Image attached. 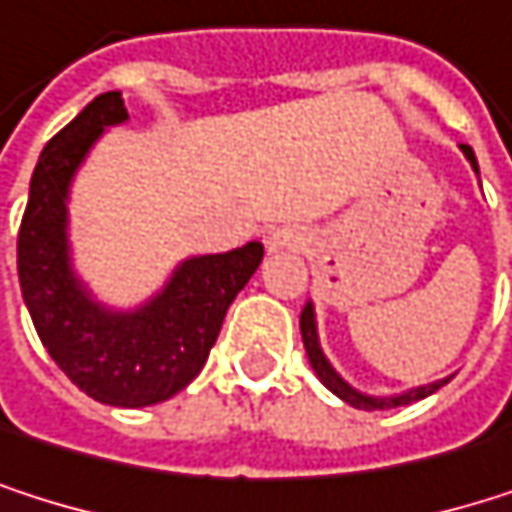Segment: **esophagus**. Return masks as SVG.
<instances>
[{"label": "esophagus", "instance_id": "1", "mask_svg": "<svg viewBox=\"0 0 512 512\" xmlns=\"http://www.w3.org/2000/svg\"><path fill=\"white\" fill-rule=\"evenodd\" d=\"M302 249V234L293 231V228H278L266 237V252L275 255V252H296Z\"/></svg>", "mask_w": 512, "mask_h": 512}]
</instances>
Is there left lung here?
<instances>
[{"instance_id":"left-lung-1","label":"left lung","mask_w":512,"mask_h":512,"mask_svg":"<svg viewBox=\"0 0 512 512\" xmlns=\"http://www.w3.org/2000/svg\"><path fill=\"white\" fill-rule=\"evenodd\" d=\"M460 151L465 154V159L471 162L474 174H480L474 151H471L468 145H460ZM299 329H302V344H305V353H308V361H311V367H314L317 379H320V382H323L335 397H341L344 403H350V406H356V409H364V412L409 406V403H415V400H424V397L436 394L442 385H448V382H451V376H445V379H436V382H427V385L409 388V391H403V394H388V397L364 394V391L353 388V385H350V382H347V379L332 367V361H329L326 353H323V347H320V335H317V314H314V305H311V302H308V305L302 308V314H299Z\"/></svg>"}]
</instances>
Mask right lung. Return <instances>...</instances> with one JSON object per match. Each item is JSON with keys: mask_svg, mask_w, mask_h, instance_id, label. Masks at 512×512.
<instances>
[{"mask_svg": "<svg viewBox=\"0 0 512 512\" xmlns=\"http://www.w3.org/2000/svg\"><path fill=\"white\" fill-rule=\"evenodd\" d=\"M127 118L121 91H106L47 142L29 183L17 272L38 338L67 379L106 406L142 409L174 397L201 373L263 246L186 257L139 308L97 302L73 269L67 201L88 151Z\"/></svg>", "mask_w": 512, "mask_h": 512, "instance_id": "1", "label": "right lung"}]
</instances>
